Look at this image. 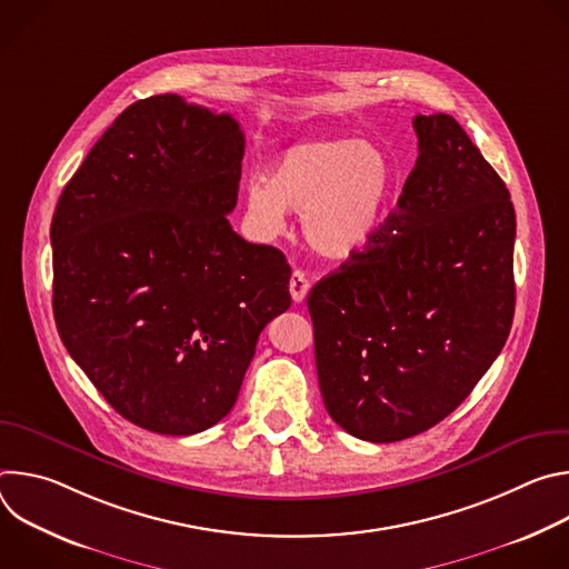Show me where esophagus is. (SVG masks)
<instances>
[{
	"instance_id": "esophagus-1",
	"label": "esophagus",
	"mask_w": 569,
	"mask_h": 569,
	"mask_svg": "<svg viewBox=\"0 0 569 569\" xmlns=\"http://www.w3.org/2000/svg\"><path fill=\"white\" fill-rule=\"evenodd\" d=\"M308 290H310V283H308L306 274H303L301 270H295L292 277H290V295H292V301H295V303H301V301L306 299Z\"/></svg>"
}]
</instances>
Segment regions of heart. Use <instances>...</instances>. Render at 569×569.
Here are the masks:
<instances>
[{
  "label": "heart",
  "mask_w": 569,
  "mask_h": 569,
  "mask_svg": "<svg viewBox=\"0 0 569 569\" xmlns=\"http://www.w3.org/2000/svg\"><path fill=\"white\" fill-rule=\"evenodd\" d=\"M396 189L389 152L369 139L323 137L281 150L266 176L250 180L246 211L252 224L274 236L286 211H301L308 246L329 259H353L378 236Z\"/></svg>",
  "instance_id": "1"
}]
</instances>
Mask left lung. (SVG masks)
<instances>
[{
	"instance_id": "8db88e82",
	"label": "left lung",
	"mask_w": 569,
	"mask_h": 569,
	"mask_svg": "<svg viewBox=\"0 0 569 569\" xmlns=\"http://www.w3.org/2000/svg\"><path fill=\"white\" fill-rule=\"evenodd\" d=\"M417 164L371 246L308 295L323 405L391 443L455 412L513 321L516 211L450 114H417Z\"/></svg>"
}]
</instances>
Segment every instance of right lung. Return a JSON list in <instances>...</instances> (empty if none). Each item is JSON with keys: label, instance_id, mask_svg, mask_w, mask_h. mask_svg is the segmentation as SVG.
<instances>
[{"label": "right lung", "instance_id": "1", "mask_svg": "<svg viewBox=\"0 0 569 569\" xmlns=\"http://www.w3.org/2000/svg\"><path fill=\"white\" fill-rule=\"evenodd\" d=\"M246 137L178 94L126 108L51 220L62 345L130 423L184 437L238 398L261 331L290 308V266L240 238Z\"/></svg>", "mask_w": 569, "mask_h": 569}]
</instances>
